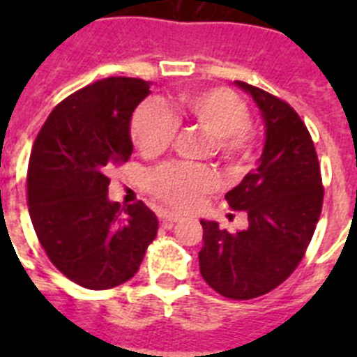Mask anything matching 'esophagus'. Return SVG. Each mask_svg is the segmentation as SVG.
I'll list each match as a JSON object with an SVG mask.
<instances>
[{
	"mask_svg": "<svg viewBox=\"0 0 357 357\" xmlns=\"http://www.w3.org/2000/svg\"><path fill=\"white\" fill-rule=\"evenodd\" d=\"M181 220H182L181 214H173V213H164L162 214L164 225H173V223L181 222Z\"/></svg>",
	"mask_w": 357,
	"mask_h": 357,
	"instance_id": "obj_1",
	"label": "esophagus"
}]
</instances>
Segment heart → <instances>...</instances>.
I'll return each instance as SVG.
<instances>
[{"label":"heart","instance_id":"heart-1","mask_svg":"<svg viewBox=\"0 0 357 357\" xmlns=\"http://www.w3.org/2000/svg\"><path fill=\"white\" fill-rule=\"evenodd\" d=\"M178 109L198 127L214 137V151L220 159L239 164L252 144L250 112L238 94L227 89H195L178 96ZM178 121L159 102H146L135 109L130 123L134 144L144 155H157L172 144ZM216 175L206 166L168 162L150 175V189L160 202L189 209L202 195L213 191Z\"/></svg>","mask_w":357,"mask_h":357}]
</instances>
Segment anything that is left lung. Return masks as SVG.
Instances as JSON below:
<instances>
[{"label":"left lung","mask_w":357,"mask_h":357,"mask_svg":"<svg viewBox=\"0 0 357 357\" xmlns=\"http://www.w3.org/2000/svg\"><path fill=\"white\" fill-rule=\"evenodd\" d=\"M259 107L264 148L257 166L225 200L248 214V227L230 234L202 220L200 273L220 295L248 301L272 291L302 261L324 202L320 164L301 116L286 102L245 82H236Z\"/></svg>","instance_id":"1"}]
</instances>
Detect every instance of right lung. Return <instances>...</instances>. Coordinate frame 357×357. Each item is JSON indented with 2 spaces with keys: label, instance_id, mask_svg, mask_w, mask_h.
<instances>
[{
  "label": "right lung",
  "instance_id": "right-lung-1",
  "mask_svg": "<svg viewBox=\"0 0 357 357\" xmlns=\"http://www.w3.org/2000/svg\"><path fill=\"white\" fill-rule=\"evenodd\" d=\"M151 82L110 77L62 100L37 135L28 164V207L36 234L69 280L109 289L139 270L157 236L143 202H110L109 173L132 155L130 119Z\"/></svg>",
  "mask_w": 357,
  "mask_h": 357
}]
</instances>
